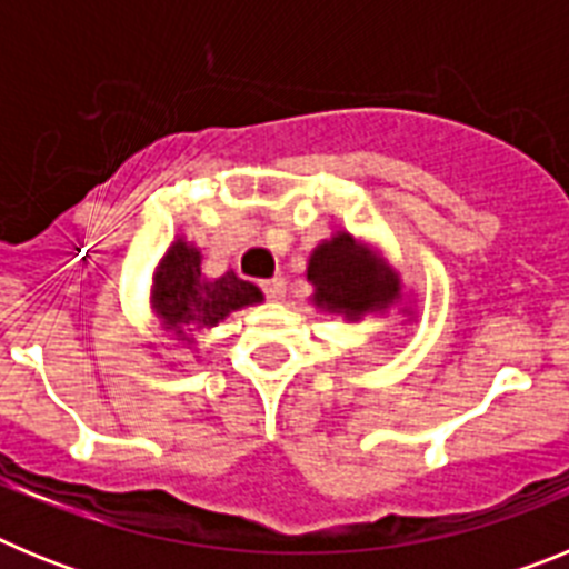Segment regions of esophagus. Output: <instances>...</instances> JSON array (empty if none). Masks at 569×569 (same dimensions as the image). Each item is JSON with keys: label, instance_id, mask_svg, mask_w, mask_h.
<instances>
[{"label": "esophagus", "instance_id": "34e87169", "mask_svg": "<svg viewBox=\"0 0 569 569\" xmlns=\"http://www.w3.org/2000/svg\"><path fill=\"white\" fill-rule=\"evenodd\" d=\"M261 290H264V296L273 301L284 299V279L281 276H273V279H264L261 281Z\"/></svg>", "mask_w": 569, "mask_h": 569}]
</instances>
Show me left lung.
<instances>
[{"instance_id":"1","label":"left lung","mask_w":569,"mask_h":569,"mask_svg":"<svg viewBox=\"0 0 569 569\" xmlns=\"http://www.w3.org/2000/svg\"><path fill=\"white\" fill-rule=\"evenodd\" d=\"M308 281L316 288L313 301L319 308L345 313L347 319H359L367 310H379L387 301L399 299L393 270L347 233L333 236L313 250Z\"/></svg>"}]
</instances>
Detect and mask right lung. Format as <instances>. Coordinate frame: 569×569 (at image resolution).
<instances>
[{
  "instance_id": "right-lung-1",
  "label": "right lung",
  "mask_w": 569,
  "mask_h": 569,
  "mask_svg": "<svg viewBox=\"0 0 569 569\" xmlns=\"http://www.w3.org/2000/svg\"><path fill=\"white\" fill-rule=\"evenodd\" d=\"M150 301L164 328L190 341L188 333L193 330L213 328L233 310L261 301V290L239 279L233 270L219 279H204L199 250L179 239L156 268Z\"/></svg>"
}]
</instances>
